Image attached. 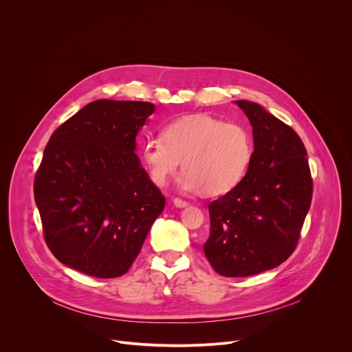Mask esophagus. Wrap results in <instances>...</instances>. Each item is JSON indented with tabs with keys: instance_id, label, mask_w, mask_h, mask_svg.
Segmentation results:
<instances>
[{
	"instance_id": "esophagus-1",
	"label": "esophagus",
	"mask_w": 352,
	"mask_h": 352,
	"mask_svg": "<svg viewBox=\"0 0 352 352\" xmlns=\"http://www.w3.org/2000/svg\"><path fill=\"white\" fill-rule=\"evenodd\" d=\"M174 205L177 206V208H185V206H188L189 204H188V200H184V199H181V197H174Z\"/></svg>"
}]
</instances>
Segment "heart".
<instances>
[{
	"label": "heart",
	"mask_w": 352,
	"mask_h": 352,
	"mask_svg": "<svg viewBox=\"0 0 352 352\" xmlns=\"http://www.w3.org/2000/svg\"><path fill=\"white\" fill-rule=\"evenodd\" d=\"M162 135L142 147L143 164L157 186H164L182 162L181 189L223 195L242 181L254 155L252 138L242 125L210 114L177 118Z\"/></svg>",
	"instance_id": "heart-1"
}]
</instances>
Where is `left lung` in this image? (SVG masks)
<instances>
[{
    "mask_svg": "<svg viewBox=\"0 0 352 352\" xmlns=\"http://www.w3.org/2000/svg\"><path fill=\"white\" fill-rule=\"evenodd\" d=\"M254 131V155L242 181L209 205L204 245L224 277H248L277 267L295 250L311 208L314 181L298 133L259 104L238 100Z\"/></svg>",
    "mask_w": 352,
    "mask_h": 352,
    "instance_id": "1",
    "label": "left lung"
}]
</instances>
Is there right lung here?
<instances>
[{"label":"right lung","instance_id":"obj_1","mask_svg":"<svg viewBox=\"0 0 352 352\" xmlns=\"http://www.w3.org/2000/svg\"><path fill=\"white\" fill-rule=\"evenodd\" d=\"M155 106L96 100L50 138L34 177L43 235L65 266L98 278L125 274L166 197L135 153Z\"/></svg>","mask_w":352,"mask_h":352}]
</instances>
